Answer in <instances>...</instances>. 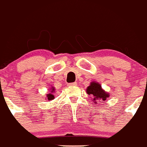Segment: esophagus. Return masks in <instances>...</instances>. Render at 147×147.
Here are the masks:
<instances>
[{
	"label": "esophagus",
	"mask_w": 147,
	"mask_h": 147,
	"mask_svg": "<svg viewBox=\"0 0 147 147\" xmlns=\"http://www.w3.org/2000/svg\"><path fill=\"white\" fill-rule=\"evenodd\" d=\"M77 84H78V83H77L76 82H74V83H69V86H77Z\"/></svg>",
	"instance_id": "esophagus-1"
}]
</instances>
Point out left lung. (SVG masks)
Instances as JSON below:
<instances>
[{"label": "left lung", "instance_id": "1", "mask_svg": "<svg viewBox=\"0 0 147 147\" xmlns=\"http://www.w3.org/2000/svg\"><path fill=\"white\" fill-rule=\"evenodd\" d=\"M86 92L89 95L93 96V100L94 103H96L97 101L104 102L107 98H109V94L105 92V90L101 88V86L96 82H92L90 86L86 89Z\"/></svg>", "mask_w": 147, "mask_h": 147}]
</instances>
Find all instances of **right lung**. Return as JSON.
Instances as JSON below:
<instances>
[{
	"instance_id": "right-lung-1",
	"label": "right lung",
	"mask_w": 147,
	"mask_h": 147,
	"mask_svg": "<svg viewBox=\"0 0 147 147\" xmlns=\"http://www.w3.org/2000/svg\"><path fill=\"white\" fill-rule=\"evenodd\" d=\"M53 91H54V88H52V90H51V92H52V93H53ZM47 97H48V99H49V101H50V100H52V99H53V98H54V96H53L52 94H48Z\"/></svg>"
}]
</instances>
